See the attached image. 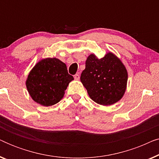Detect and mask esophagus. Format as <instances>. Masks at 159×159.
I'll list each match as a JSON object with an SVG mask.
<instances>
[{"label":"esophagus","instance_id":"1","mask_svg":"<svg viewBox=\"0 0 159 159\" xmlns=\"http://www.w3.org/2000/svg\"><path fill=\"white\" fill-rule=\"evenodd\" d=\"M74 77H75V80H80V75H78V74H77V75H75V76H74Z\"/></svg>","mask_w":159,"mask_h":159}]
</instances>
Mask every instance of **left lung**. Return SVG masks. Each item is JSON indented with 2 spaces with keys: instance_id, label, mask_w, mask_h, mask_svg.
<instances>
[{
  "instance_id": "obj_1",
  "label": "left lung",
  "mask_w": 159,
  "mask_h": 159,
  "mask_svg": "<svg viewBox=\"0 0 159 159\" xmlns=\"http://www.w3.org/2000/svg\"><path fill=\"white\" fill-rule=\"evenodd\" d=\"M127 79L125 65L111 52L100 59L90 54L80 77L90 98L103 106L112 105L121 100L127 88Z\"/></svg>"
}]
</instances>
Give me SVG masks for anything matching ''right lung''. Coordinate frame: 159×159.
<instances>
[{"mask_svg": "<svg viewBox=\"0 0 159 159\" xmlns=\"http://www.w3.org/2000/svg\"><path fill=\"white\" fill-rule=\"evenodd\" d=\"M73 80L64 62L56 58H47L37 63L30 71L26 86L33 101L51 106L61 100Z\"/></svg>", "mask_w": 159, "mask_h": 159, "instance_id": "1", "label": "right lung"}]
</instances>
